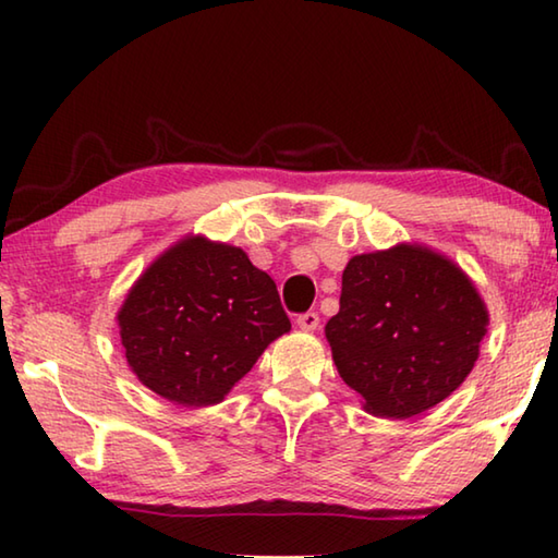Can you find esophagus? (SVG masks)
I'll use <instances>...</instances> for the list:
<instances>
[{
  "mask_svg": "<svg viewBox=\"0 0 558 558\" xmlns=\"http://www.w3.org/2000/svg\"><path fill=\"white\" fill-rule=\"evenodd\" d=\"M295 323L300 329H305V332H313V329H317V325H319V315L313 313V310H307V313L298 315Z\"/></svg>",
  "mask_w": 558,
  "mask_h": 558,
  "instance_id": "esophagus-1",
  "label": "esophagus"
}]
</instances>
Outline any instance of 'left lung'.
Instances as JSON below:
<instances>
[{"mask_svg": "<svg viewBox=\"0 0 558 558\" xmlns=\"http://www.w3.org/2000/svg\"><path fill=\"white\" fill-rule=\"evenodd\" d=\"M485 327L487 310L460 268L418 245H396L347 263L325 335L366 411L411 418L465 381Z\"/></svg>", "mask_w": 558, "mask_h": 558, "instance_id": "left-lung-1", "label": "left lung"}]
</instances>
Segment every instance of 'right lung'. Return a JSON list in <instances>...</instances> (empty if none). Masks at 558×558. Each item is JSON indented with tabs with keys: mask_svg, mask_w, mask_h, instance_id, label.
I'll return each mask as SVG.
<instances>
[{
	"mask_svg": "<svg viewBox=\"0 0 558 558\" xmlns=\"http://www.w3.org/2000/svg\"><path fill=\"white\" fill-rule=\"evenodd\" d=\"M128 364L182 405L219 403L290 329L278 288L241 248L186 239L147 268L120 310Z\"/></svg>",
	"mask_w": 558,
	"mask_h": 558,
	"instance_id": "right-lung-1",
	"label": "right lung"
}]
</instances>
